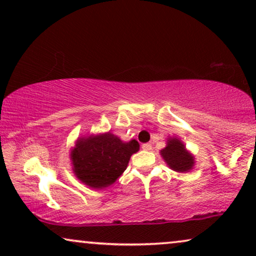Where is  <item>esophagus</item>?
<instances>
[{"label":"esophagus","mask_w":256,"mask_h":256,"mask_svg":"<svg viewBox=\"0 0 256 256\" xmlns=\"http://www.w3.org/2000/svg\"><path fill=\"white\" fill-rule=\"evenodd\" d=\"M152 143H144V144H142V149L144 150H152Z\"/></svg>","instance_id":"esophagus-1"}]
</instances>
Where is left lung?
Returning a JSON list of instances; mask_svg holds the SVG:
<instances>
[{
	"label": "left lung",
	"instance_id": "left-lung-1",
	"mask_svg": "<svg viewBox=\"0 0 256 256\" xmlns=\"http://www.w3.org/2000/svg\"><path fill=\"white\" fill-rule=\"evenodd\" d=\"M168 141V146L160 150V155L168 166L178 172L191 170L194 166V157L185 150L183 143L177 138H169Z\"/></svg>",
	"mask_w": 256,
	"mask_h": 256
}]
</instances>
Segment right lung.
<instances>
[{
  "label": "right lung",
  "mask_w": 256,
  "mask_h": 256,
  "mask_svg": "<svg viewBox=\"0 0 256 256\" xmlns=\"http://www.w3.org/2000/svg\"><path fill=\"white\" fill-rule=\"evenodd\" d=\"M140 148L138 141L124 143L110 132L76 142L71 154L73 169L82 183L94 188L113 184Z\"/></svg>",
  "instance_id": "obj_1"
}]
</instances>
